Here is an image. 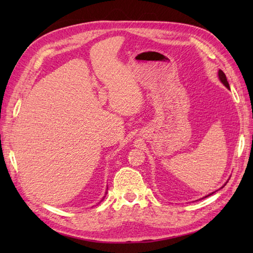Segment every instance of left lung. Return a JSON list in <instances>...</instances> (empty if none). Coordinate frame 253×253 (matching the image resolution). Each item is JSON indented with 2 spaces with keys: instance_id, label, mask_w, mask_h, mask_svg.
Instances as JSON below:
<instances>
[{
  "instance_id": "8db88e82",
  "label": "left lung",
  "mask_w": 253,
  "mask_h": 253,
  "mask_svg": "<svg viewBox=\"0 0 253 253\" xmlns=\"http://www.w3.org/2000/svg\"><path fill=\"white\" fill-rule=\"evenodd\" d=\"M218 78H219V80H221V83L225 85V87H226L227 89H229V90H230V88H229V84H228V82H227V78H226V76H225V74L223 73V71H221V69H219V71H218ZM228 180H229V179H228ZM228 180H227V181H228ZM227 181L225 182V185L227 184ZM225 185H224V186H225ZM224 186H223V187H224ZM223 187H222V188H223ZM214 192H215V191H214ZM214 192H212V193H209V195H208V196H206L204 198H207V197H209V196L213 195Z\"/></svg>"
}]
</instances>
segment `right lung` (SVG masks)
<instances>
[{"instance_id": "right-lung-1", "label": "right lung", "mask_w": 253, "mask_h": 253, "mask_svg": "<svg viewBox=\"0 0 253 253\" xmlns=\"http://www.w3.org/2000/svg\"><path fill=\"white\" fill-rule=\"evenodd\" d=\"M106 193H107V192H105V196H106ZM105 196H104V197H103V199H104V198H105ZM103 199H102V200H103ZM102 200H101V201H102Z\"/></svg>"}]
</instances>
